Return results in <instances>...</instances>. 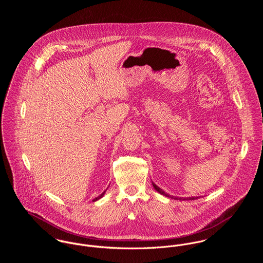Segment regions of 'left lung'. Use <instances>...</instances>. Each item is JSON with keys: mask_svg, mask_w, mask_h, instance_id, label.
<instances>
[{"mask_svg": "<svg viewBox=\"0 0 263 263\" xmlns=\"http://www.w3.org/2000/svg\"><path fill=\"white\" fill-rule=\"evenodd\" d=\"M153 186L155 187V189L158 191V192H160L161 194H163V195H165V196H167V197H172L173 198V196H171V195H169V194H167V193H165L164 192V190H162L161 188L158 187L155 183H153ZM197 197H187V198H183V197H174V199H180V200H192V199H196Z\"/></svg>", "mask_w": 263, "mask_h": 263, "instance_id": "obj_1", "label": "left lung"}]
</instances>
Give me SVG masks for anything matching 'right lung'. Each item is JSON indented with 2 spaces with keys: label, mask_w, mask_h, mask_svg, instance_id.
I'll return each instance as SVG.
<instances>
[{
  "label": "right lung",
  "mask_w": 263,
  "mask_h": 263,
  "mask_svg": "<svg viewBox=\"0 0 263 263\" xmlns=\"http://www.w3.org/2000/svg\"><path fill=\"white\" fill-rule=\"evenodd\" d=\"M105 191H106V190H105ZM105 191H104V192H102V193H101V194H100V195H99V196H98V197H96V198H94V199H93V200H94V201H95V200H97V199H99V198H101V197H102V196H103V195H104V193H105Z\"/></svg>",
  "instance_id": "obj_1"
}]
</instances>
